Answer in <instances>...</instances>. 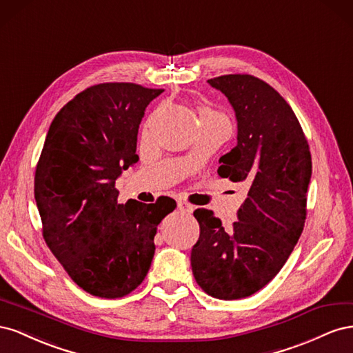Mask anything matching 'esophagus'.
<instances>
[{"mask_svg": "<svg viewBox=\"0 0 353 353\" xmlns=\"http://www.w3.org/2000/svg\"><path fill=\"white\" fill-rule=\"evenodd\" d=\"M178 209H179V210H184V212H188V213L193 212V206L188 205L187 201H183V200L178 201Z\"/></svg>", "mask_w": 353, "mask_h": 353, "instance_id": "34e87169", "label": "esophagus"}]
</instances>
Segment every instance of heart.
<instances>
[{
  "label": "heart",
  "instance_id": "b5f03b06",
  "mask_svg": "<svg viewBox=\"0 0 353 353\" xmlns=\"http://www.w3.org/2000/svg\"><path fill=\"white\" fill-rule=\"evenodd\" d=\"M199 116H200V119H209V117H223L221 113H218L216 110H213L210 108H206V105H203V108L199 109Z\"/></svg>",
  "mask_w": 353,
  "mask_h": 353
}]
</instances>
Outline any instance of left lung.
Returning a JSON list of instances; mask_svg holds the SVG:
<instances>
[{"label": "left lung", "instance_id": "8db88e82", "mask_svg": "<svg viewBox=\"0 0 353 353\" xmlns=\"http://www.w3.org/2000/svg\"><path fill=\"white\" fill-rule=\"evenodd\" d=\"M208 82L237 117V145L219 159L218 175L244 181L249 193L228 231L212 210H194L200 236L191 268L209 296L236 301L263 288L293 252L305 227L312 160L294 112L271 85L245 73Z\"/></svg>", "mask_w": 353, "mask_h": 353}]
</instances>
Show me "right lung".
<instances>
[{
    "mask_svg": "<svg viewBox=\"0 0 353 353\" xmlns=\"http://www.w3.org/2000/svg\"><path fill=\"white\" fill-rule=\"evenodd\" d=\"M163 90L104 82L83 90L52 119L35 170L42 237L87 293L117 299L150 270L157 225L176 208L117 203V176L138 162L137 135L145 108Z\"/></svg>",
    "mask_w": 353,
    "mask_h": 353,
    "instance_id": "right-lung-1",
    "label": "right lung"
}]
</instances>
